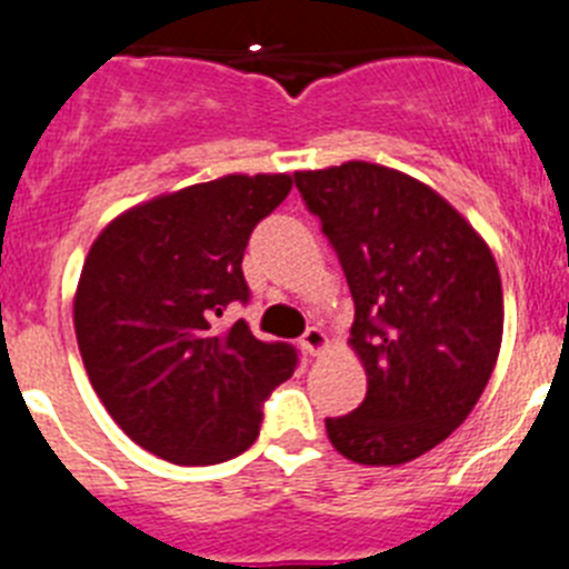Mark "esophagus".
I'll use <instances>...</instances> for the list:
<instances>
[{"label": "esophagus", "mask_w": 569, "mask_h": 569, "mask_svg": "<svg viewBox=\"0 0 569 569\" xmlns=\"http://www.w3.org/2000/svg\"><path fill=\"white\" fill-rule=\"evenodd\" d=\"M301 347H305L310 356H319L321 350L328 347V336L321 333L319 328H308L305 330V336H301Z\"/></svg>", "instance_id": "34e87169"}]
</instances>
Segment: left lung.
<instances>
[{"label":"left lung","mask_w":569,"mask_h":569,"mask_svg":"<svg viewBox=\"0 0 569 569\" xmlns=\"http://www.w3.org/2000/svg\"><path fill=\"white\" fill-rule=\"evenodd\" d=\"M296 188L353 293L350 347L367 373L328 439L356 465H405L453 433L485 393L505 330L487 241L445 196L373 162L299 170Z\"/></svg>","instance_id":"8db88e82"}]
</instances>
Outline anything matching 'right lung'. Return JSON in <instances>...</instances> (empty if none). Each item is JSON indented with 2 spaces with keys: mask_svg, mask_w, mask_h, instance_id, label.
Here are the masks:
<instances>
[{
  "mask_svg": "<svg viewBox=\"0 0 569 569\" xmlns=\"http://www.w3.org/2000/svg\"><path fill=\"white\" fill-rule=\"evenodd\" d=\"M293 188L288 173H230L162 193L97 236L73 296V328L104 410L173 465H219L259 436L261 401L296 370V350L248 321L213 328L248 301L241 259L256 224Z\"/></svg>",
  "mask_w": 569,
  "mask_h": 569,
  "instance_id": "1",
  "label": "right lung"
}]
</instances>
